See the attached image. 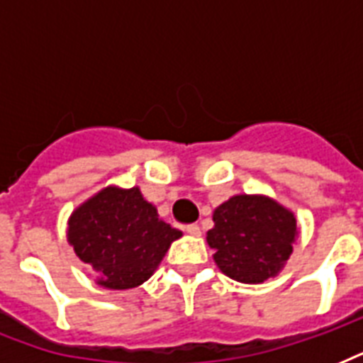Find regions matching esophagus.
<instances>
[{"label": "esophagus", "instance_id": "esophagus-1", "mask_svg": "<svg viewBox=\"0 0 363 363\" xmlns=\"http://www.w3.org/2000/svg\"><path fill=\"white\" fill-rule=\"evenodd\" d=\"M186 233H190L194 238H199L201 235V228L198 224H190V226H186Z\"/></svg>", "mask_w": 363, "mask_h": 363}]
</instances>
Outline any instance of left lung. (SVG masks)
Listing matches in <instances>:
<instances>
[{
    "mask_svg": "<svg viewBox=\"0 0 363 363\" xmlns=\"http://www.w3.org/2000/svg\"><path fill=\"white\" fill-rule=\"evenodd\" d=\"M207 242L224 275L245 284L275 277L292 254L298 224L292 211L265 196H233L213 213Z\"/></svg>",
    "mask_w": 363,
    "mask_h": 363,
    "instance_id": "obj_1",
    "label": "left lung"
}]
</instances>
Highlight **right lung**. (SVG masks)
Wrapping results in <instances>:
<instances>
[{"label": "right lung", "mask_w": 363, "mask_h": 363, "mask_svg": "<svg viewBox=\"0 0 363 363\" xmlns=\"http://www.w3.org/2000/svg\"><path fill=\"white\" fill-rule=\"evenodd\" d=\"M67 241L92 265L98 284L109 290L135 288L150 279L182 232L165 224L137 186H107L79 205L67 222Z\"/></svg>", "instance_id": "1"}]
</instances>
